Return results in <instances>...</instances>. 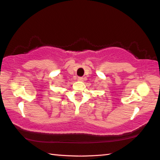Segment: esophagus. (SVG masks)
<instances>
[{
    "instance_id": "obj_1",
    "label": "esophagus",
    "mask_w": 160,
    "mask_h": 160,
    "mask_svg": "<svg viewBox=\"0 0 160 160\" xmlns=\"http://www.w3.org/2000/svg\"><path fill=\"white\" fill-rule=\"evenodd\" d=\"M78 80H79V81H83L84 78H83L82 77H78Z\"/></svg>"
}]
</instances>
